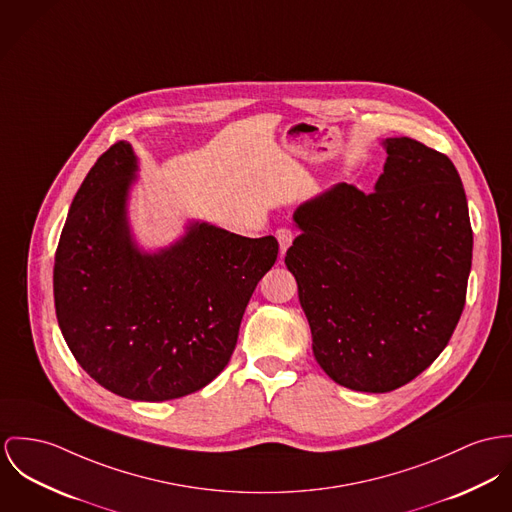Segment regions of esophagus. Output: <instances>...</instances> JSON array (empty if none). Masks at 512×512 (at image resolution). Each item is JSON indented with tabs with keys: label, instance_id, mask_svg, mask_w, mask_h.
<instances>
[{
	"label": "esophagus",
	"instance_id": "obj_1",
	"mask_svg": "<svg viewBox=\"0 0 512 512\" xmlns=\"http://www.w3.org/2000/svg\"><path fill=\"white\" fill-rule=\"evenodd\" d=\"M276 239H278V245H280V257H284L288 247L294 241V232L288 230V228H280V230H276Z\"/></svg>",
	"mask_w": 512,
	"mask_h": 512
}]
</instances>
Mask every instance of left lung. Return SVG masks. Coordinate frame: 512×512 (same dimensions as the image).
Segmentation results:
<instances>
[{
	"mask_svg": "<svg viewBox=\"0 0 512 512\" xmlns=\"http://www.w3.org/2000/svg\"><path fill=\"white\" fill-rule=\"evenodd\" d=\"M374 193L337 183L300 204L284 263L323 372L354 392H392L429 368L466 304L473 234L454 163L386 138Z\"/></svg>",
	"mask_w": 512,
	"mask_h": 512,
	"instance_id": "1",
	"label": "left lung"
}]
</instances>
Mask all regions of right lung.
<instances>
[{"mask_svg": "<svg viewBox=\"0 0 512 512\" xmlns=\"http://www.w3.org/2000/svg\"><path fill=\"white\" fill-rule=\"evenodd\" d=\"M138 158L111 146L83 179L54 259V306L79 366L134 401L198 392L230 362L247 302L275 265L273 236L191 222L154 253L128 224Z\"/></svg>", "mask_w": 512, "mask_h": 512, "instance_id": "right-lung-1", "label": "right lung"}]
</instances>
